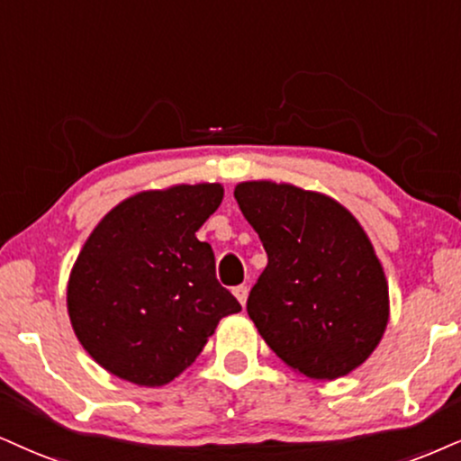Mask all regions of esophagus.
<instances>
[{"label": "esophagus", "instance_id": "obj_1", "mask_svg": "<svg viewBox=\"0 0 461 461\" xmlns=\"http://www.w3.org/2000/svg\"><path fill=\"white\" fill-rule=\"evenodd\" d=\"M248 286H243V284H241V286H235V288H232V294H235V297H237V301H240V303L241 305H246V301H248Z\"/></svg>", "mask_w": 461, "mask_h": 461}]
</instances>
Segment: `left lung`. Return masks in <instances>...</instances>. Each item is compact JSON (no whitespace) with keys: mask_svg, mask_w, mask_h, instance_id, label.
<instances>
[{"mask_svg":"<svg viewBox=\"0 0 461 461\" xmlns=\"http://www.w3.org/2000/svg\"><path fill=\"white\" fill-rule=\"evenodd\" d=\"M241 213L267 267L248 314L280 359L312 380L359 367L389 322V284L372 241L344 204L276 181H241Z\"/></svg>","mask_w":461,"mask_h":461,"instance_id":"8db88e82","label":"left lung"}]
</instances>
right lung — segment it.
Listing matches in <instances>:
<instances>
[{"instance_id": "add662e5", "label": "right lung", "mask_w": 461, "mask_h": 461, "mask_svg": "<svg viewBox=\"0 0 461 461\" xmlns=\"http://www.w3.org/2000/svg\"><path fill=\"white\" fill-rule=\"evenodd\" d=\"M220 184H179L126 198L98 221L68 280V314L92 359L139 387L190 367L240 301L215 277L196 230L220 207Z\"/></svg>"}]
</instances>
